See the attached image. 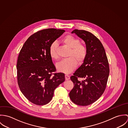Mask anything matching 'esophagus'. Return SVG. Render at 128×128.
<instances>
[{"instance_id":"esophagus-1","label":"esophagus","mask_w":128,"mask_h":128,"mask_svg":"<svg viewBox=\"0 0 128 128\" xmlns=\"http://www.w3.org/2000/svg\"><path fill=\"white\" fill-rule=\"evenodd\" d=\"M65 78H66V80H68L70 79V77L68 75V74H66L65 75Z\"/></svg>"}]
</instances>
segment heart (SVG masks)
I'll return each instance as SVG.
<instances>
[{
	"label": "heart",
	"instance_id": "b5f03b06",
	"mask_svg": "<svg viewBox=\"0 0 128 128\" xmlns=\"http://www.w3.org/2000/svg\"><path fill=\"white\" fill-rule=\"evenodd\" d=\"M62 42L66 46L70 48L68 58L63 60L56 66L58 72L63 73H70L75 70L78 64L83 62L87 55L86 47L80 44V40L72 35H67L64 37ZM49 53L51 58L53 60L58 59V44L53 42L49 47Z\"/></svg>",
	"mask_w": 128,
	"mask_h": 128
}]
</instances>
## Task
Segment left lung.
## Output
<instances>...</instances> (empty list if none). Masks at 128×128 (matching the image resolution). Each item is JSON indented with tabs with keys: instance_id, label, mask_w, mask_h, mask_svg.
<instances>
[{
	"instance_id": "1",
	"label": "left lung",
	"mask_w": 128,
	"mask_h": 128,
	"mask_svg": "<svg viewBox=\"0 0 128 128\" xmlns=\"http://www.w3.org/2000/svg\"><path fill=\"white\" fill-rule=\"evenodd\" d=\"M75 34L85 43L86 59L70 77L74 86L69 96L77 105L87 106L97 100L104 91L110 73V67L104 48L100 40L91 32L74 30ZM82 78L83 81L78 80Z\"/></svg>"
}]
</instances>
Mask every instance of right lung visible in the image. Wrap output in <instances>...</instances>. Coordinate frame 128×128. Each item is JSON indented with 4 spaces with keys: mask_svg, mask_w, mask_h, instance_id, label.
<instances>
[{
    "mask_svg": "<svg viewBox=\"0 0 128 128\" xmlns=\"http://www.w3.org/2000/svg\"><path fill=\"white\" fill-rule=\"evenodd\" d=\"M64 32L55 28L40 30L26 40L20 52L17 64L18 87L35 104L49 103L55 89L65 81L64 73H53L56 69L49 53L51 43Z\"/></svg>",
    "mask_w": 128,
    "mask_h": 128,
    "instance_id": "obj_1",
    "label": "right lung"
}]
</instances>
